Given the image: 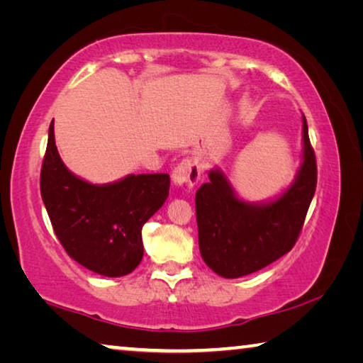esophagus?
I'll return each mask as SVG.
<instances>
[{
	"label": "esophagus",
	"instance_id": "obj_1",
	"mask_svg": "<svg viewBox=\"0 0 363 363\" xmlns=\"http://www.w3.org/2000/svg\"><path fill=\"white\" fill-rule=\"evenodd\" d=\"M200 181V168L192 160H182L173 169V182L179 187H195Z\"/></svg>",
	"mask_w": 363,
	"mask_h": 363
}]
</instances>
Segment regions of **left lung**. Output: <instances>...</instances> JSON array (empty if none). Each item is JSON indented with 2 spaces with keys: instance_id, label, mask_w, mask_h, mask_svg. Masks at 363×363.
<instances>
[{
  "instance_id": "1",
  "label": "left lung",
  "mask_w": 363,
  "mask_h": 363,
  "mask_svg": "<svg viewBox=\"0 0 363 363\" xmlns=\"http://www.w3.org/2000/svg\"><path fill=\"white\" fill-rule=\"evenodd\" d=\"M303 163L294 182L269 203H248L233 194L220 169L208 173L195 195L200 253L224 279L269 266L296 243L317 186L315 153L303 115Z\"/></svg>"
}]
</instances>
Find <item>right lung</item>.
Masks as SVG:
<instances>
[{"instance_id":"add662e5","label":"right lung","mask_w":363,"mask_h":363,"mask_svg":"<svg viewBox=\"0 0 363 363\" xmlns=\"http://www.w3.org/2000/svg\"><path fill=\"white\" fill-rule=\"evenodd\" d=\"M40 190L67 255L96 274L123 277L143 259V225L168 199L169 174H130L102 186L86 182L65 168L51 123Z\"/></svg>"}]
</instances>
